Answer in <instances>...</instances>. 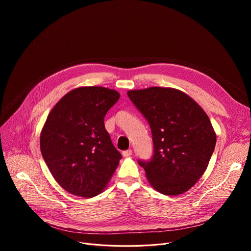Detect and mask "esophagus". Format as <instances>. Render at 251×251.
<instances>
[{
    "instance_id": "esophagus-1",
    "label": "esophagus",
    "mask_w": 251,
    "mask_h": 251,
    "mask_svg": "<svg viewBox=\"0 0 251 251\" xmlns=\"http://www.w3.org/2000/svg\"><path fill=\"white\" fill-rule=\"evenodd\" d=\"M132 153H133L132 150H128V151H123V152H122L123 156H125V157H127V156H130V155H132Z\"/></svg>"
}]
</instances>
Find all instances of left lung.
Returning a JSON list of instances; mask_svg holds the SVG:
<instances>
[{
  "label": "left lung",
  "instance_id": "obj_1",
  "mask_svg": "<svg viewBox=\"0 0 251 251\" xmlns=\"http://www.w3.org/2000/svg\"><path fill=\"white\" fill-rule=\"evenodd\" d=\"M127 95L147 119L153 142L151 161H138L151 185L165 195L190 189L205 172L217 136L205 112L175 88L149 87Z\"/></svg>",
  "mask_w": 251,
  "mask_h": 251
}]
</instances>
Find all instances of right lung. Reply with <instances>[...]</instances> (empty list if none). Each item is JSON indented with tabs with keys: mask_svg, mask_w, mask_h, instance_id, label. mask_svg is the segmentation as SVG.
Returning <instances> with one entry per match:
<instances>
[{
	"mask_svg": "<svg viewBox=\"0 0 251 251\" xmlns=\"http://www.w3.org/2000/svg\"><path fill=\"white\" fill-rule=\"evenodd\" d=\"M120 94L100 86L78 87L50 112L41 133V151L59 185L71 194L101 193L122 159L103 119Z\"/></svg>",
	"mask_w": 251,
	"mask_h": 251,
	"instance_id": "right-lung-1",
	"label": "right lung"
}]
</instances>
